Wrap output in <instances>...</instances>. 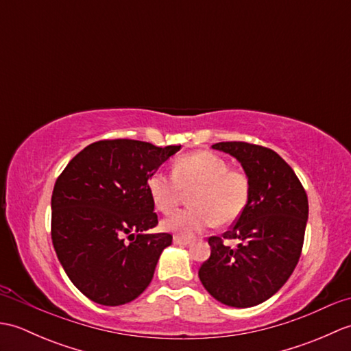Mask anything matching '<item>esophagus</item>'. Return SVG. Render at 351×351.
I'll return each instance as SVG.
<instances>
[{"mask_svg": "<svg viewBox=\"0 0 351 351\" xmlns=\"http://www.w3.org/2000/svg\"><path fill=\"white\" fill-rule=\"evenodd\" d=\"M173 243H175V244H178V245H187V244H190L191 241L189 240V238H184V237H178V235H175V237H173Z\"/></svg>", "mask_w": 351, "mask_h": 351, "instance_id": "34e87169", "label": "esophagus"}]
</instances>
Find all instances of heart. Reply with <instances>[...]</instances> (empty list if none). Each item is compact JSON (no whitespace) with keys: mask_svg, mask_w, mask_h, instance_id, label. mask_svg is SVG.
Wrapping results in <instances>:
<instances>
[{"mask_svg":"<svg viewBox=\"0 0 351 351\" xmlns=\"http://www.w3.org/2000/svg\"><path fill=\"white\" fill-rule=\"evenodd\" d=\"M149 195L160 211L167 213L191 191V208L178 210L161 221L167 232L195 237L215 225L237 220L250 199V180L245 171L229 169V162L213 152H195L178 158L173 173L156 170L149 176Z\"/></svg>","mask_w":351,"mask_h":351,"instance_id":"1","label":"heart"}]
</instances>
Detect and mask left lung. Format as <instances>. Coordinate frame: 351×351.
Returning a JSON list of instances; mask_svg holds the SVG:
<instances>
[{"instance_id": "8db88e82", "label": "left lung", "mask_w": 351, "mask_h": 351, "mask_svg": "<svg viewBox=\"0 0 351 351\" xmlns=\"http://www.w3.org/2000/svg\"><path fill=\"white\" fill-rule=\"evenodd\" d=\"M241 162L250 180L243 214L221 237H210L211 255L199 279L215 300L250 308L270 299L299 263L308 221V196L299 178L274 151L245 141L213 145ZM225 239H237L230 248Z\"/></svg>"}]
</instances>
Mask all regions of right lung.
I'll use <instances>...</instances> for the list:
<instances>
[{"label":"right lung","mask_w":351,"mask_h":351,"mask_svg":"<svg viewBox=\"0 0 351 351\" xmlns=\"http://www.w3.org/2000/svg\"><path fill=\"white\" fill-rule=\"evenodd\" d=\"M181 146L99 140L77 154L51 197V238L71 282L92 302L119 306L143 293L170 234L158 225L147 181ZM128 236L130 243H125Z\"/></svg>","instance_id":"obj_1"}]
</instances>
